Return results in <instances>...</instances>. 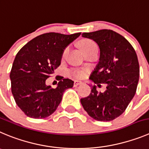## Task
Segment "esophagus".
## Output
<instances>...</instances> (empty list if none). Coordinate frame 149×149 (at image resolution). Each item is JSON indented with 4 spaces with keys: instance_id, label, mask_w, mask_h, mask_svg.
Returning <instances> with one entry per match:
<instances>
[{
    "instance_id": "esophagus-1",
    "label": "esophagus",
    "mask_w": 149,
    "mask_h": 149,
    "mask_svg": "<svg viewBox=\"0 0 149 149\" xmlns=\"http://www.w3.org/2000/svg\"><path fill=\"white\" fill-rule=\"evenodd\" d=\"M82 84V82H81V81H74V83H73V86H74V87H77L78 85H80V84Z\"/></svg>"
}]
</instances>
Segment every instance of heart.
<instances>
[{
	"label": "heart",
	"mask_w": 149,
	"mask_h": 149,
	"mask_svg": "<svg viewBox=\"0 0 149 149\" xmlns=\"http://www.w3.org/2000/svg\"><path fill=\"white\" fill-rule=\"evenodd\" d=\"M94 45H96L95 42L93 41H92L91 40H89V39H85V40H83L80 42V48H81L83 52H85L86 51L90 49V48H92ZM68 50H69V47H67V48H65L63 53H62V57H65L66 56L67 53L68 52ZM70 73L72 76L75 78H82L84 75V72L82 71V70H71Z\"/></svg>",
	"instance_id": "b5f03b06"
}]
</instances>
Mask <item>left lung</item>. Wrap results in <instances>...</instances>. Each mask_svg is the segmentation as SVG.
Wrapping results in <instances>:
<instances>
[{
    "label": "left lung",
    "mask_w": 149,
    "mask_h": 149,
    "mask_svg": "<svg viewBox=\"0 0 149 149\" xmlns=\"http://www.w3.org/2000/svg\"><path fill=\"white\" fill-rule=\"evenodd\" d=\"M100 48L99 62L90 79L101 87L107 85L104 93L92 86L89 96L81 98L84 110L99 121H110L126 110L134 96L140 76L137 56L125 37L109 29L83 33Z\"/></svg>",
    "instance_id": "left-lung-1"
}]
</instances>
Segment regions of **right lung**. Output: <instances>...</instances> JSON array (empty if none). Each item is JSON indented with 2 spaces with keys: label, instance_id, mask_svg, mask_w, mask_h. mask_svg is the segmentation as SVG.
<instances>
[{
  "label": "right lung",
  "instance_id": "right-lung-1",
  "mask_svg": "<svg viewBox=\"0 0 149 149\" xmlns=\"http://www.w3.org/2000/svg\"><path fill=\"white\" fill-rule=\"evenodd\" d=\"M80 34L45 33L18 51L10 72L11 87L15 102L28 117L41 119L51 115L64 92L73 87V81L63 77L56 88L47 86L45 81L60 65L64 49Z\"/></svg>",
  "mask_w": 149,
  "mask_h": 149
}]
</instances>
